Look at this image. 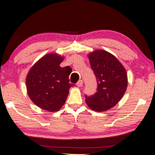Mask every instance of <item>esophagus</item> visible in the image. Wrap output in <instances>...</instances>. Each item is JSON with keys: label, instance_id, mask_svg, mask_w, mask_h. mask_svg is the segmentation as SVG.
<instances>
[{"label": "esophagus", "instance_id": "34e87169", "mask_svg": "<svg viewBox=\"0 0 155 155\" xmlns=\"http://www.w3.org/2000/svg\"><path fill=\"white\" fill-rule=\"evenodd\" d=\"M82 85H83V81H82V80H79V81L77 82V84H76V86H77L78 87H82Z\"/></svg>", "mask_w": 155, "mask_h": 155}]
</instances>
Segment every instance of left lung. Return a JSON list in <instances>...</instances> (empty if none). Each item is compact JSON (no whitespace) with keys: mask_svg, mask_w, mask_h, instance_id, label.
<instances>
[{"mask_svg":"<svg viewBox=\"0 0 155 155\" xmlns=\"http://www.w3.org/2000/svg\"><path fill=\"white\" fill-rule=\"evenodd\" d=\"M91 67L97 81V91L85 96L88 107L95 111H104L114 107L124 96L128 79L124 66L116 56L104 50L88 54Z\"/></svg>","mask_w":155,"mask_h":155,"instance_id":"obj_1","label":"left lung"}]
</instances>
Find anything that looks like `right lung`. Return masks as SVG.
Listing matches in <instances>:
<instances>
[{
  "instance_id": "obj_1",
  "label": "right lung",
  "mask_w": 155,
  "mask_h": 155,
  "mask_svg": "<svg viewBox=\"0 0 155 155\" xmlns=\"http://www.w3.org/2000/svg\"><path fill=\"white\" fill-rule=\"evenodd\" d=\"M64 58L56 53L44 55L32 66L25 79L31 100L50 112L58 111L64 105L72 86L68 83L71 72L68 67L60 66Z\"/></svg>"
}]
</instances>
